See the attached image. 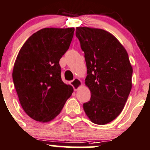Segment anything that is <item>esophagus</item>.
<instances>
[{
  "label": "esophagus",
  "instance_id": "obj_1",
  "mask_svg": "<svg viewBox=\"0 0 150 150\" xmlns=\"http://www.w3.org/2000/svg\"><path fill=\"white\" fill-rule=\"evenodd\" d=\"M71 85H72V87H73L74 90L76 91V90H78V89L82 86V82L80 79L75 78L71 82Z\"/></svg>",
  "mask_w": 150,
  "mask_h": 150
}]
</instances>
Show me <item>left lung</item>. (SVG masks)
I'll use <instances>...</instances> for the list:
<instances>
[{
	"instance_id": "obj_1",
	"label": "left lung",
	"mask_w": 150,
	"mask_h": 150,
	"mask_svg": "<svg viewBox=\"0 0 150 150\" xmlns=\"http://www.w3.org/2000/svg\"><path fill=\"white\" fill-rule=\"evenodd\" d=\"M75 34L85 53V85L91 93L83 109L93 123L108 124L120 114L131 91L132 67L128 54L105 30L77 27Z\"/></svg>"
}]
</instances>
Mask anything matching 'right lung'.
<instances>
[{
    "label": "right lung",
    "mask_w": 150,
    "mask_h": 150,
    "mask_svg": "<svg viewBox=\"0 0 150 150\" xmlns=\"http://www.w3.org/2000/svg\"><path fill=\"white\" fill-rule=\"evenodd\" d=\"M75 29L45 28L20 50L13 80L20 103L30 117L47 122L60 114L73 88L61 79L59 61L70 47Z\"/></svg>",
    "instance_id": "1"
}]
</instances>
